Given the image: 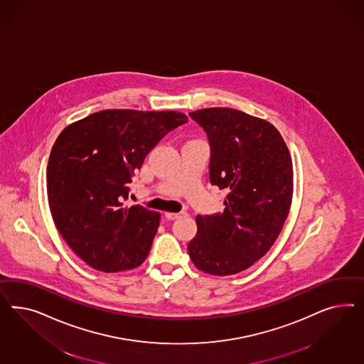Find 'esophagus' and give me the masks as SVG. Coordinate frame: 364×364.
I'll return each instance as SVG.
<instances>
[{"label": "esophagus", "instance_id": "obj_1", "mask_svg": "<svg viewBox=\"0 0 364 364\" xmlns=\"http://www.w3.org/2000/svg\"><path fill=\"white\" fill-rule=\"evenodd\" d=\"M186 215V212H178V213H173V212H166V218L168 220H176L180 216Z\"/></svg>", "mask_w": 364, "mask_h": 364}]
</instances>
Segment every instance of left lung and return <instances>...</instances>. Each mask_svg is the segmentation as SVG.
Returning <instances> with one entry per match:
<instances>
[{"label":"left lung","instance_id":"8db88e82","mask_svg":"<svg viewBox=\"0 0 364 364\" xmlns=\"http://www.w3.org/2000/svg\"><path fill=\"white\" fill-rule=\"evenodd\" d=\"M210 143V181L227 189L224 212L198 215L188 254L200 271L235 275L274 245L294 192L292 161L271 122L232 108L189 113Z\"/></svg>","mask_w":364,"mask_h":364}]
</instances>
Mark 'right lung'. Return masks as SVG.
Wrapping results in <instances>:
<instances>
[{
    "label": "right lung",
    "mask_w": 364,
    "mask_h": 364,
    "mask_svg": "<svg viewBox=\"0 0 364 364\" xmlns=\"http://www.w3.org/2000/svg\"><path fill=\"white\" fill-rule=\"evenodd\" d=\"M187 120L173 110H101L57 137L46 173L49 208L66 244L92 268L119 272L145 260L160 213L124 201L146 154Z\"/></svg>",
    "instance_id": "1"
}]
</instances>
